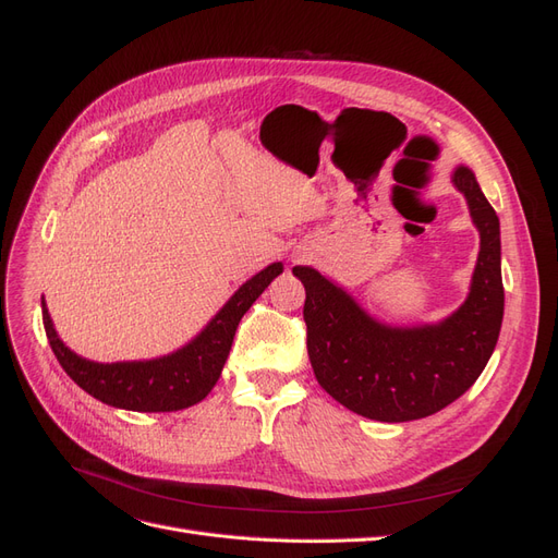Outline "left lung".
Listing matches in <instances>:
<instances>
[{
	"label": "left lung",
	"mask_w": 558,
	"mask_h": 558,
	"mask_svg": "<svg viewBox=\"0 0 558 558\" xmlns=\"http://www.w3.org/2000/svg\"><path fill=\"white\" fill-rule=\"evenodd\" d=\"M453 183L480 228V258L461 310L440 326L388 328L312 267H293L305 286L307 351L324 391L375 421H412L445 410L477 381L502 324L500 223L468 167Z\"/></svg>",
	"instance_id": "left-lung-1"
}]
</instances>
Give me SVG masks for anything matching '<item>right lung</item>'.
<instances>
[{"label": "right lung", "instance_id": "1", "mask_svg": "<svg viewBox=\"0 0 558 558\" xmlns=\"http://www.w3.org/2000/svg\"><path fill=\"white\" fill-rule=\"evenodd\" d=\"M281 263H272L248 279L234 293L228 305L216 314L211 324L195 340L172 356L142 363H93L66 349L50 324L41 298L46 337L62 369L83 391L102 400L111 408L132 412H174L207 398L230 353L234 330L242 316L267 289L269 281L281 275Z\"/></svg>", "mask_w": 558, "mask_h": 558}]
</instances>
